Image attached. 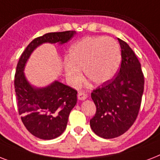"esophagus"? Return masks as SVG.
I'll return each mask as SVG.
<instances>
[{
  "label": "esophagus",
  "instance_id": "1",
  "mask_svg": "<svg viewBox=\"0 0 160 160\" xmlns=\"http://www.w3.org/2000/svg\"><path fill=\"white\" fill-rule=\"evenodd\" d=\"M77 97L80 100H85V99L87 98V95H86L85 92H83V91H80V92L78 93Z\"/></svg>",
  "mask_w": 160,
  "mask_h": 160
}]
</instances>
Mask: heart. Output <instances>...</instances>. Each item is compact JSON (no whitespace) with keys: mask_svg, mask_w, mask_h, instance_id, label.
<instances>
[{"mask_svg":"<svg viewBox=\"0 0 160 160\" xmlns=\"http://www.w3.org/2000/svg\"><path fill=\"white\" fill-rule=\"evenodd\" d=\"M65 70L70 83L77 85L82 80L80 68L95 85L112 80L119 70L121 55L119 45L109 37H88L73 44L68 53Z\"/></svg>","mask_w":160,"mask_h":160,"instance_id":"1","label":"heart"}]
</instances>
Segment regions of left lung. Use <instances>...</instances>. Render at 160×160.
<instances>
[{"label": "left lung", "mask_w": 160, "mask_h": 160, "mask_svg": "<svg viewBox=\"0 0 160 160\" xmlns=\"http://www.w3.org/2000/svg\"><path fill=\"white\" fill-rule=\"evenodd\" d=\"M118 41L122 59L118 75L91 93L96 112L90 127L104 139L120 136L133 125L144 92V74L136 55L125 41Z\"/></svg>", "instance_id": "obj_1"}]
</instances>
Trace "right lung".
<instances>
[{
    "label": "right lung",
    "instance_id": "obj_1",
    "mask_svg": "<svg viewBox=\"0 0 160 160\" xmlns=\"http://www.w3.org/2000/svg\"><path fill=\"white\" fill-rule=\"evenodd\" d=\"M75 34V31L51 32L34 39L17 63L14 85L19 114L27 130L39 139H55L65 131L69 114L77 102V91L59 81L44 88L33 87L25 76V65L41 44L66 43Z\"/></svg>",
    "mask_w": 160,
    "mask_h": 160
}]
</instances>
